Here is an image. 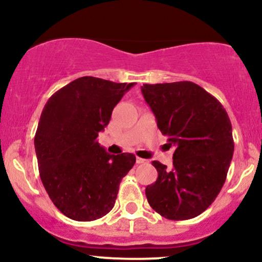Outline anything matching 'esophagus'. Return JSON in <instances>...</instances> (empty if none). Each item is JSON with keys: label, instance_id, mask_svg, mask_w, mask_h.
I'll use <instances>...</instances> for the list:
<instances>
[{"label": "esophagus", "instance_id": "obj_1", "mask_svg": "<svg viewBox=\"0 0 262 262\" xmlns=\"http://www.w3.org/2000/svg\"><path fill=\"white\" fill-rule=\"evenodd\" d=\"M146 160L145 159H141V158H137V164H145Z\"/></svg>", "mask_w": 262, "mask_h": 262}]
</instances>
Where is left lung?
<instances>
[{"mask_svg":"<svg viewBox=\"0 0 262 262\" xmlns=\"http://www.w3.org/2000/svg\"><path fill=\"white\" fill-rule=\"evenodd\" d=\"M158 128L175 146L172 167L152 161L158 179L146 186L148 202L171 221L200 215L214 202L227 179L234 152L227 111L191 81L141 86Z\"/></svg>","mask_w":262,"mask_h":262,"instance_id":"obj_1","label":"left lung"}]
</instances>
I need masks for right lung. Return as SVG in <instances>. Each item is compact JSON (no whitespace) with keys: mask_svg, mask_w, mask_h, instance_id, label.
<instances>
[{"mask_svg":"<svg viewBox=\"0 0 262 262\" xmlns=\"http://www.w3.org/2000/svg\"><path fill=\"white\" fill-rule=\"evenodd\" d=\"M134 85L83 76L45 103L34 137L39 173L50 200L70 219L91 222L106 215L134 166L133 154L111 155L97 141L113 108Z\"/></svg>","mask_w":262,"mask_h":262,"instance_id":"add662e5","label":"right lung"}]
</instances>
